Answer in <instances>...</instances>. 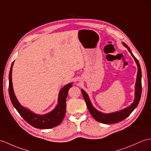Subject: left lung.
<instances>
[{"label":"left lung","instance_id":"8db88e82","mask_svg":"<svg viewBox=\"0 0 151 151\" xmlns=\"http://www.w3.org/2000/svg\"><path fill=\"white\" fill-rule=\"evenodd\" d=\"M123 44L127 48L129 51L130 52V53L132 56V57L134 58V60L137 64L138 66V73H137V78H136V82L135 84V99L133 102L130 106L126 107L124 109H122L117 112H114V113L106 114L101 113V112L96 110L94 108L93 105L91 102V101L89 99V96L87 95V94L84 91L83 89H82V93L84 100L87 105V107L88 108V109L90 112L91 114L92 115V116L95 119V120L100 122L102 124H115L118 123V122L122 121L126 118H127L129 115L131 114L132 112L134 111V109L137 107V106L139 104V101L140 100V98H141L142 95V71L141 68H140V65L139 64V62L134 55H133L132 52L130 50V48L128 47V45L123 42Z\"/></svg>","mask_w":151,"mask_h":151}]
</instances>
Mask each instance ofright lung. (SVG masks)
Returning a JSON list of instances; mask_svg holds the SVG:
<instances>
[{
    "label": "right lung",
    "instance_id": "obj_1",
    "mask_svg": "<svg viewBox=\"0 0 151 151\" xmlns=\"http://www.w3.org/2000/svg\"><path fill=\"white\" fill-rule=\"evenodd\" d=\"M13 62L9 74V94L12 104L20 115L29 125L38 129H50L60 124L65 114L66 98L68 96L69 89L73 86L72 83L67 84L61 89L58 94V104L53 110L44 115L37 114L21 106L15 95L12 80Z\"/></svg>",
    "mask_w": 151,
    "mask_h": 151
}]
</instances>
